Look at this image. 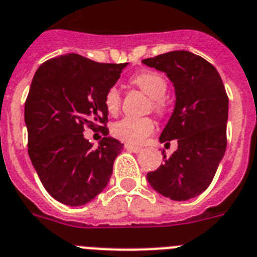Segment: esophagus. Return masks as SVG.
I'll use <instances>...</instances> for the list:
<instances>
[{"mask_svg": "<svg viewBox=\"0 0 257 257\" xmlns=\"http://www.w3.org/2000/svg\"><path fill=\"white\" fill-rule=\"evenodd\" d=\"M125 149H126V150L132 151V153H141V151H142L141 147L133 146V145H129V144L125 145Z\"/></svg>", "mask_w": 257, "mask_h": 257, "instance_id": "34e87169", "label": "esophagus"}]
</instances>
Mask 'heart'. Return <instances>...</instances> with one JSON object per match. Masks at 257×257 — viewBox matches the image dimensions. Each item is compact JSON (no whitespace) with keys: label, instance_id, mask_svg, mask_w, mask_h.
<instances>
[{"label":"heart","instance_id":"b5f03b06","mask_svg":"<svg viewBox=\"0 0 257 257\" xmlns=\"http://www.w3.org/2000/svg\"><path fill=\"white\" fill-rule=\"evenodd\" d=\"M132 84L142 90L150 98L147 110L153 111L155 115L164 116L168 110L166 95L168 90L167 80L155 71H144L137 73L131 79ZM104 106L107 111L115 115L121 106V94L116 86H111L104 94ZM155 129L154 120L149 116L145 117H124L112 125V133L115 137L128 144L140 145L151 135Z\"/></svg>","mask_w":257,"mask_h":257}]
</instances>
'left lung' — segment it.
I'll return each mask as SVG.
<instances>
[{
    "mask_svg": "<svg viewBox=\"0 0 257 257\" xmlns=\"http://www.w3.org/2000/svg\"><path fill=\"white\" fill-rule=\"evenodd\" d=\"M142 62L166 72L175 85V110L160 141L178 142L172 156L163 153L164 164L149 172L147 181L169 199H191L209 186L226 150V90L215 67L190 51H169Z\"/></svg>",
    "mask_w": 257,
    "mask_h": 257,
    "instance_id": "8db88e82",
    "label": "left lung"
}]
</instances>
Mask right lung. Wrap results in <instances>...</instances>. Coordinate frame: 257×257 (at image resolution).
Here are the masks:
<instances>
[{"label": "right lung", "instance_id": "obj_1", "mask_svg": "<svg viewBox=\"0 0 257 257\" xmlns=\"http://www.w3.org/2000/svg\"><path fill=\"white\" fill-rule=\"evenodd\" d=\"M125 66L67 54L44 62L33 76L24 106L28 155L46 191L58 202L82 206L108 184L124 145L103 137L93 147L82 132L108 133L104 94Z\"/></svg>", "mask_w": 257, "mask_h": 257}]
</instances>
